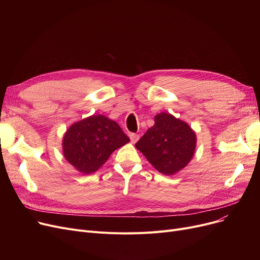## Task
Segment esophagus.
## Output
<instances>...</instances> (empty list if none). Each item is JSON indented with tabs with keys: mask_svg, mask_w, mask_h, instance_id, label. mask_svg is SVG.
<instances>
[{
	"mask_svg": "<svg viewBox=\"0 0 260 260\" xmlns=\"http://www.w3.org/2000/svg\"><path fill=\"white\" fill-rule=\"evenodd\" d=\"M129 139H131L132 143H136V142L139 140V135L132 133V134H129Z\"/></svg>",
	"mask_w": 260,
	"mask_h": 260,
	"instance_id": "1",
	"label": "esophagus"
}]
</instances>
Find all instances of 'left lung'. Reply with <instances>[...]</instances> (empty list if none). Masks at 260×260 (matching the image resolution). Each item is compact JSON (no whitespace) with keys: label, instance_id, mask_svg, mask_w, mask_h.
<instances>
[{"label":"left lung","instance_id":"8db88e82","mask_svg":"<svg viewBox=\"0 0 260 260\" xmlns=\"http://www.w3.org/2000/svg\"><path fill=\"white\" fill-rule=\"evenodd\" d=\"M196 144V133L185 121L160 113L155 116V124L135 146L159 173L171 176L188 165Z\"/></svg>","mask_w":260,"mask_h":260}]
</instances>
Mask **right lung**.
I'll return each instance as SVG.
<instances>
[{"instance_id": "add662e5", "label": "right lung", "mask_w": 260, "mask_h": 260, "mask_svg": "<svg viewBox=\"0 0 260 260\" xmlns=\"http://www.w3.org/2000/svg\"><path fill=\"white\" fill-rule=\"evenodd\" d=\"M129 142L118 123L103 115L75 122L63 136L65 159L82 174L97 172L117 148Z\"/></svg>"}]
</instances>
